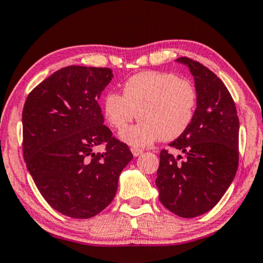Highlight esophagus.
<instances>
[{"label":"esophagus","instance_id":"esophagus-1","mask_svg":"<svg viewBox=\"0 0 263 263\" xmlns=\"http://www.w3.org/2000/svg\"><path fill=\"white\" fill-rule=\"evenodd\" d=\"M131 151H132V154H134L135 156H138V155H141L142 153H143V149H139V148H136V147L132 148Z\"/></svg>","mask_w":263,"mask_h":263}]
</instances>
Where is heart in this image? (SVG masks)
Instances as JSON below:
<instances>
[{"label":"heart","instance_id":"b5f03b06","mask_svg":"<svg viewBox=\"0 0 263 263\" xmlns=\"http://www.w3.org/2000/svg\"><path fill=\"white\" fill-rule=\"evenodd\" d=\"M122 92H108L103 98V111L119 131L137 116L142 119L121 132V138L135 147H145L159 138L174 141L194 119L197 88L189 80L171 72H139L125 82Z\"/></svg>","mask_w":263,"mask_h":263}]
</instances>
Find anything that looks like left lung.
I'll return each mask as SVG.
<instances>
[{
    "mask_svg": "<svg viewBox=\"0 0 263 263\" xmlns=\"http://www.w3.org/2000/svg\"><path fill=\"white\" fill-rule=\"evenodd\" d=\"M177 62L194 76L197 109L187 131L168 144L183 156L176 158L167 149L160 152L155 184L167 210L192 218L210 211L233 181L239 162V119L233 98L217 75L191 58Z\"/></svg>",
    "mask_w": 263,
    "mask_h": 263,
    "instance_id": "left-lung-1",
    "label": "left lung"
}]
</instances>
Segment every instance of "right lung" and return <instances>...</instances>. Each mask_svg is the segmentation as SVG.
Returning <instances> with one entry per match:
<instances>
[{"label": "right lung", "mask_w": 263, "mask_h": 263, "mask_svg": "<svg viewBox=\"0 0 263 263\" xmlns=\"http://www.w3.org/2000/svg\"><path fill=\"white\" fill-rule=\"evenodd\" d=\"M111 79L109 68L66 66L36 86L23 109L26 167L45 200L69 217L104 210L134 158L103 124L98 99ZM102 144L104 152H92Z\"/></svg>", "instance_id": "right-lung-1"}]
</instances>
